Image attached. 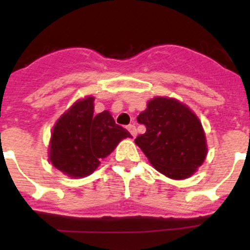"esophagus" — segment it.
Returning <instances> with one entry per match:
<instances>
[{
  "label": "esophagus",
  "instance_id": "1",
  "mask_svg": "<svg viewBox=\"0 0 250 250\" xmlns=\"http://www.w3.org/2000/svg\"><path fill=\"white\" fill-rule=\"evenodd\" d=\"M127 130H129V132L131 134L132 138H135V136H136V126H135V125H129V126H127Z\"/></svg>",
  "mask_w": 250,
  "mask_h": 250
}]
</instances>
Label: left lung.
I'll use <instances>...</instances> for the list:
<instances>
[{
    "label": "left lung",
    "instance_id": "left-lung-1",
    "mask_svg": "<svg viewBox=\"0 0 250 250\" xmlns=\"http://www.w3.org/2000/svg\"><path fill=\"white\" fill-rule=\"evenodd\" d=\"M138 123L146 127L135 144L161 174L189 178L204 161L207 143L195 114L175 99L155 98L147 103Z\"/></svg>",
    "mask_w": 250,
    "mask_h": 250
}]
</instances>
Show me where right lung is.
I'll use <instances>...</instances> for the list:
<instances>
[{
    "label": "right lung",
    "mask_w": 250,
    "mask_h": 250,
    "mask_svg": "<svg viewBox=\"0 0 250 250\" xmlns=\"http://www.w3.org/2000/svg\"><path fill=\"white\" fill-rule=\"evenodd\" d=\"M130 132L109 111L94 114V98L77 101L59 119L52 131L50 160L62 173L80 178L91 174L119 141Z\"/></svg>",
    "instance_id": "add662e5"
}]
</instances>
